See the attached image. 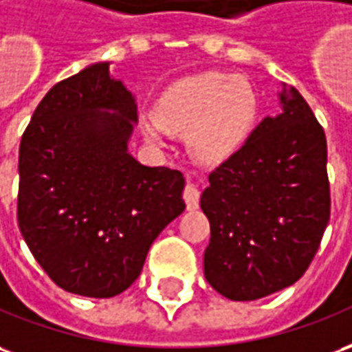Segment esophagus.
<instances>
[{"instance_id":"34e87169","label":"esophagus","mask_w":352,"mask_h":352,"mask_svg":"<svg viewBox=\"0 0 352 352\" xmlns=\"http://www.w3.org/2000/svg\"><path fill=\"white\" fill-rule=\"evenodd\" d=\"M184 201H186V208L188 210H198V206H200V190H198V186L192 183H188L184 186Z\"/></svg>"}]
</instances>
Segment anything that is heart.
I'll use <instances>...</instances> for the list:
<instances>
[{
  "label": "heart",
  "instance_id": "1",
  "mask_svg": "<svg viewBox=\"0 0 352 352\" xmlns=\"http://www.w3.org/2000/svg\"><path fill=\"white\" fill-rule=\"evenodd\" d=\"M257 114L259 99L248 80L228 72H201L164 89L154 118L142 120V133L154 144H164L166 131H186L188 154L198 164L217 166L244 146Z\"/></svg>",
  "mask_w": 352,
  "mask_h": 352
}]
</instances>
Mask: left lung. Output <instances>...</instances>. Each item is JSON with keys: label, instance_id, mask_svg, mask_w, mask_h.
<instances>
[{"label": "left lung", "instance_id": "1", "mask_svg": "<svg viewBox=\"0 0 352 352\" xmlns=\"http://www.w3.org/2000/svg\"><path fill=\"white\" fill-rule=\"evenodd\" d=\"M280 114L263 118L245 144L211 171L200 208L211 238L204 274L232 301L296 284L330 221L328 148L296 87L282 83Z\"/></svg>", "mask_w": 352, "mask_h": 352}]
</instances>
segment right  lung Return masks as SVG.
<instances>
[{"mask_svg":"<svg viewBox=\"0 0 352 352\" xmlns=\"http://www.w3.org/2000/svg\"><path fill=\"white\" fill-rule=\"evenodd\" d=\"M93 63L53 85L22 135L19 227L56 286L114 297L141 274L152 242L184 211V177L133 158L135 95Z\"/></svg>","mask_w":352,"mask_h":352,"instance_id":"add662e5","label":"right lung"}]
</instances>
